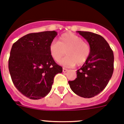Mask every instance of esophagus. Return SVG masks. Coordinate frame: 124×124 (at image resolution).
<instances>
[{
	"label": "esophagus",
	"instance_id": "esophagus-1",
	"mask_svg": "<svg viewBox=\"0 0 124 124\" xmlns=\"http://www.w3.org/2000/svg\"><path fill=\"white\" fill-rule=\"evenodd\" d=\"M68 71V69H67L66 68H65V67H63V69H62V71L64 72H67V71Z\"/></svg>",
	"mask_w": 124,
	"mask_h": 124
}]
</instances>
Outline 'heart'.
<instances>
[{
    "mask_svg": "<svg viewBox=\"0 0 124 124\" xmlns=\"http://www.w3.org/2000/svg\"><path fill=\"white\" fill-rule=\"evenodd\" d=\"M65 50L67 56L60 60V63L67 67H73L86 62L90 55L91 48L88 43L83 41V38L69 32L62 34L59 42L53 41L49 46L50 55L56 62L60 60Z\"/></svg>",
    "mask_w": 124,
    "mask_h": 124,
    "instance_id": "b5f03b06",
    "label": "heart"
}]
</instances>
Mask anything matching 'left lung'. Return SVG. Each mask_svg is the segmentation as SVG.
<instances>
[{
	"instance_id": "left-lung-1",
	"label": "left lung",
	"mask_w": 124,
	"mask_h": 124,
	"mask_svg": "<svg viewBox=\"0 0 124 124\" xmlns=\"http://www.w3.org/2000/svg\"><path fill=\"white\" fill-rule=\"evenodd\" d=\"M91 48L90 55L82 67L77 70V78L69 81L74 93L84 98H91L104 90L113 72L114 55L109 44L97 34L77 31Z\"/></svg>"
}]
</instances>
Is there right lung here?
Segmentation results:
<instances>
[{"label": "right lung", "mask_w": 124, "mask_h": 124, "mask_svg": "<svg viewBox=\"0 0 124 124\" xmlns=\"http://www.w3.org/2000/svg\"><path fill=\"white\" fill-rule=\"evenodd\" d=\"M55 31L27 34L12 46L9 71L13 84L23 95L39 99L52 89L54 76L62 67L50 54L49 46L57 36Z\"/></svg>", "instance_id": "obj_1"}]
</instances>
